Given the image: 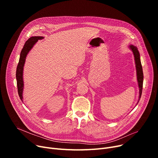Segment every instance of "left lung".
<instances>
[{"label":"left lung","instance_id":"1","mask_svg":"<svg viewBox=\"0 0 158 158\" xmlns=\"http://www.w3.org/2000/svg\"><path fill=\"white\" fill-rule=\"evenodd\" d=\"M128 47L131 50V51L133 53L134 57H135V64H136V76H137V81L138 85L139 87V97L138 101L137 102L136 105L138 104L139 99L142 96V88H143V69L142 63H141L140 60V55L139 52L137 47L135 45H130L128 46Z\"/></svg>","mask_w":158,"mask_h":158}]
</instances>
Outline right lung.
Instances as JSON below:
<instances>
[{"label":"right lung","mask_w":158,"mask_h":158,"mask_svg":"<svg viewBox=\"0 0 158 158\" xmlns=\"http://www.w3.org/2000/svg\"><path fill=\"white\" fill-rule=\"evenodd\" d=\"M44 36H32L28 40L26 41V44H24L22 50L20 55L19 62L16 68V78L17 81V88H18V93L19 95L23 102V66L26 62V57L28 53L30 52L31 50L34 47V45L37 43L39 40L44 39Z\"/></svg>","instance_id":"add662e5"}]
</instances>
